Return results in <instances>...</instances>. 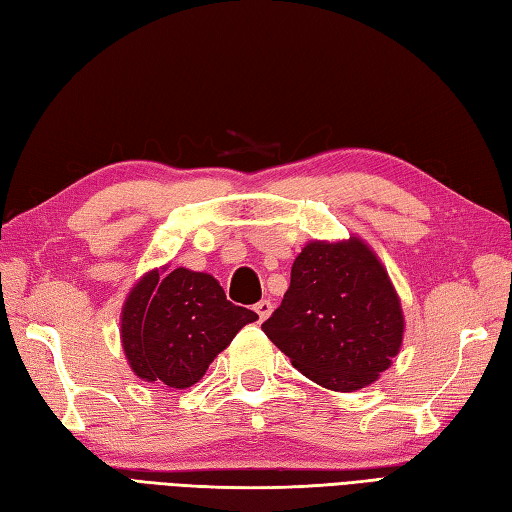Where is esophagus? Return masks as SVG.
Wrapping results in <instances>:
<instances>
[{"instance_id": "esophagus-1", "label": "esophagus", "mask_w": 512, "mask_h": 512, "mask_svg": "<svg viewBox=\"0 0 512 512\" xmlns=\"http://www.w3.org/2000/svg\"><path fill=\"white\" fill-rule=\"evenodd\" d=\"M273 302H270V299H262V302H257L255 304V313L259 315V319H262V322H264V319H268L270 315H273Z\"/></svg>"}]
</instances>
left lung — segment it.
Returning a JSON list of instances; mask_svg holds the SVG:
<instances>
[{"instance_id":"obj_1","label":"left lung","mask_w":512,"mask_h":512,"mask_svg":"<svg viewBox=\"0 0 512 512\" xmlns=\"http://www.w3.org/2000/svg\"><path fill=\"white\" fill-rule=\"evenodd\" d=\"M404 328L388 270L357 235L308 242L282 306L262 324L299 373L337 393L377 382L402 348Z\"/></svg>"}]
</instances>
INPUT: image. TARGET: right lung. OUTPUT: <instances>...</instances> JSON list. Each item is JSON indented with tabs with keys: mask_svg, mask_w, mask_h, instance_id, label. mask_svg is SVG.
I'll list each match as a JSON object with an SVG mask.
<instances>
[{
	"mask_svg": "<svg viewBox=\"0 0 512 512\" xmlns=\"http://www.w3.org/2000/svg\"><path fill=\"white\" fill-rule=\"evenodd\" d=\"M257 313L230 304L208 273L153 268L139 277L119 317L122 348L133 373L150 384L184 390Z\"/></svg>",
	"mask_w": 512,
	"mask_h": 512,
	"instance_id": "1",
	"label": "right lung"
}]
</instances>
